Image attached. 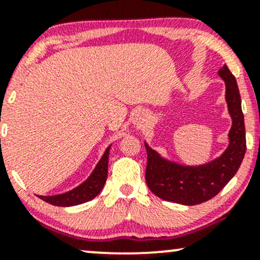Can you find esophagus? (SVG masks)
I'll list each match as a JSON object with an SVG mask.
<instances>
[{"instance_id":"obj_1","label":"esophagus","mask_w":260,"mask_h":260,"mask_svg":"<svg viewBox=\"0 0 260 260\" xmlns=\"http://www.w3.org/2000/svg\"><path fill=\"white\" fill-rule=\"evenodd\" d=\"M144 121H145L144 116H142V115H138V116H136V118H135V121H134V122H135V124L138 125V126H141V125L144 124Z\"/></svg>"}]
</instances>
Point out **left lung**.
<instances>
[{"label":"left lung","mask_w":260,"mask_h":260,"mask_svg":"<svg viewBox=\"0 0 260 260\" xmlns=\"http://www.w3.org/2000/svg\"><path fill=\"white\" fill-rule=\"evenodd\" d=\"M218 74L225 82V100L233 121L230 145L220 157L202 166H182L165 160L145 144L147 151L146 183L153 194L165 201L186 206L206 202L219 193L241 166L247 142L239 89L227 66H223Z\"/></svg>","instance_id":"1"}]
</instances>
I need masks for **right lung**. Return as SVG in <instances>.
<instances>
[{
    "label": "right lung",
    "mask_w": 260,
    "mask_h": 260,
    "mask_svg": "<svg viewBox=\"0 0 260 260\" xmlns=\"http://www.w3.org/2000/svg\"><path fill=\"white\" fill-rule=\"evenodd\" d=\"M110 146L108 147L107 151L104 152L103 157L98 162L95 170L93 174L89 176L88 180L83 182L82 185L78 186L77 188L67 192L63 194H57V196H38L41 200L51 203L53 206L58 207H71V206H77L80 203L88 202L93 200L99 194L103 187L105 185V181L108 178V160Z\"/></svg>",
    "instance_id": "right-lung-1"
}]
</instances>
